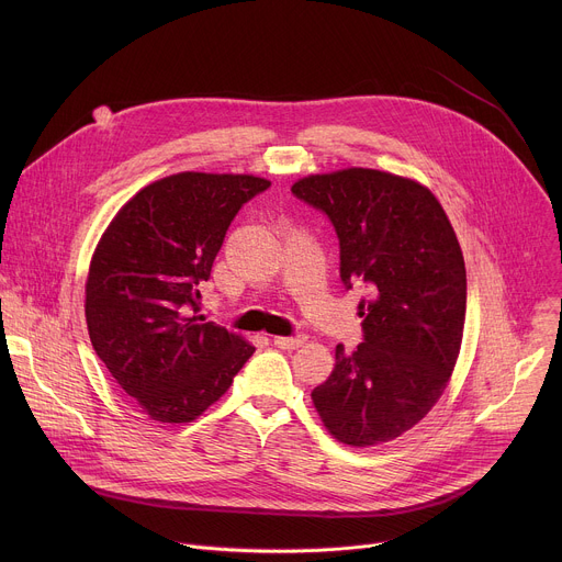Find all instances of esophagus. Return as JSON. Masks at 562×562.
<instances>
[{
  "label": "esophagus",
  "mask_w": 562,
  "mask_h": 562,
  "mask_svg": "<svg viewBox=\"0 0 562 562\" xmlns=\"http://www.w3.org/2000/svg\"><path fill=\"white\" fill-rule=\"evenodd\" d=\"M304 342H306V336H291V338L278 336V338H273V345L280 347V349H297V347H302Z\"/></svg>",
  "instance_id": "34e87169"
}]
</instances>
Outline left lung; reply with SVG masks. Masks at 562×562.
<instances>
[{
    "label": "left lung",
    "instance_id": "8db88e82",
    "mask_svg": "<svg viewBox=\"0 0 562 562\" xmlns=\"http://www.w3.org/2000/svg\"><path fill=\"white\" fill-rule=\"evenodd\" d=\"M291 191L334 222L345 286L371 291L358 306L364 342L336 347L313 407L338 442L395 440L438 403L460 353L467 271L456 231L425 184L386 171L317 173Z\"/></svg>",
    "mask_w": 562,
    "mask_h": 562
}]
</instances>
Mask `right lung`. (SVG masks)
Wrapping results in <instances>:
<instances>
[{
  "mask_svg": "<svg viewBox=\"0 0 562 562\" xmlns=\"http://www.w3.org/2000/svg\"><path fill=\"white\" fill-rule=\"evenodd\" d=\"M269 187L243 173H176L139 189L102 233L87 278L89 336L150 420H195L254 356L243 336L191 311L231 220Z\"/></svg>",
  "mask_w": 562,
  "mask_h": 562,
  "instance_id": "add662e5",
  "label": "right lung"
}]
</instances>
